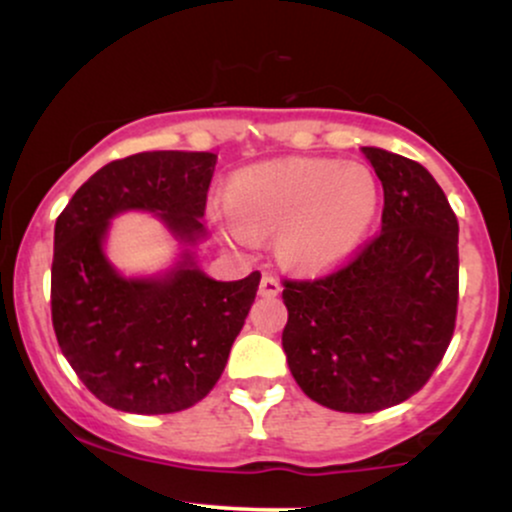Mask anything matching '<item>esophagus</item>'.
Listing matches in <instances>:
<instances>
[{
  "label": "esophagus",
  "instance_id": "1",
  "mask_svg": "<svg viewBox=\"0 0 512 512\" xmlns=\"http://www.w3.org/2000/svg\"><path fill=\"white\" fill-rule=\"evenodd\" d=\"M281 284L279 279H274L272 274H264L260 281V296H279Z\"/></svg>",
  "mask_w": 512,
  "mask_h": 512
}]
</instances>
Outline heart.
I'll list each match as a JSON object with an SVG mask.
<instances>
[{"instance_id": "1", "label": "heart", "mask_w": 512, "mask_h": 512, "mask_svg": "<svg viewBox=\"0 0 512 512\" xmlns=\"http://www.w3.org/2000/svg\"><path fill=\"white\" fill-rule=\"evenodd\" d=\"M383 190L366 163L284 158L233 178L216 221L236 243L276 233V255L298 272H327L349 260L378 219Z\"/></svg>"}]
</instances>
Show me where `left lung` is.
<instances>
[{
    "mask_svg": "<svg viewBox=\"0 0 512 512\" xmlns=\"http://www.w3.org/2000/svg\"><path fill=\"white\" fill-rule=\"evenodd\" d=\"M363 154L383 182L380 236L330 276L284 281L281 346L313 402L370 414L409 399L438 368L457 315V226L421 166L378 146Z\"/></svg>",
    "mask_w": 512,
    "mask_h": 512,
    "instance_id": "1",
    "label": "left lung"
}]
</instances>
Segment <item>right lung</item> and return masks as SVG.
I'll return each instance as SVG.
<instances>
[{
	"mask_svg": "<svg viewBox=\"0 0 512 512\" xmlns=\"http://www.w3.org/2000/svg\"><path fill=\"white\" fill-rule=\"evenodd\" d=\"M211 151H144L93 173L55 223L52 327L69 366L108 407L173 414L209 395L255 301L260 272L199 267ZM154 213L181 252L156 275H122L104 252L115 215Z\"/></svg>",
	"mask_w": 512,
	"mask_h": 512,
	"instance_id": "right-lung-1",
	"label": "right lung"
}]
</instances>
